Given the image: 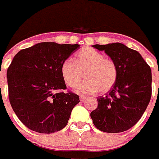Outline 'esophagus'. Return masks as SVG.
<instances>
[{
	"instance_id": "34e87169",
	"label": "esophagus",
	"mask_w": 159,
	"mask_h": 159,
	"mask_svg": "<svg viewBox=\"0 0 159 159\" xmlns=\"http://www.w3.org/2000/svg\"><path fill=\"white\" fill-rule=\"evenodd\" d=\"M80 101H81V102H83V101H85V100L87 99V96H80Z\"/></svg>"
}]
</instances>
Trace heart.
<instances>
[{"mask_svg":"<svg viewBox=\"0 0 159 159\" xmlns=\"http://www.w3.org/2000/svg\"><path fill=\"white\" fill-rule=\"evenodd\" d=\"M60 72L65 84L72 88L80 84L85 73L87 80L77 89L82 93H96L100 90L102 92H108L118 77L116 63L89 47L80 49L75 55L74 62L64 60Z\"/></svg>","mask_w":159,"mask_h":159,"instance_id":"1","label":"heart"}]
</instances>
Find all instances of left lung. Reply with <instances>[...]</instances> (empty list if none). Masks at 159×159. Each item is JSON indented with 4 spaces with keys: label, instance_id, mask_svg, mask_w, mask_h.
<instances>
[{
    "label": "left lung",
    "instance_id": "obj_1",
    "mask_svg": "<svg viewBox=\"0 0 159 159\" xmlns=\"http://www.w3.org/2000/svg\"><path fill=\"white\" fill-rule=\"evenodd\" d=\"M116 63L118 77L108 93L97 97L91 112L94 125L106 133H120L133 127L144 113L152 95L150 67L140 53L123 43L93 45Z\"/></svg>",
    "mask_w": 159,
    "mask_h": 159
}]
</instances>
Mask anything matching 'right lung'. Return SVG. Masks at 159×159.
<instances>
[{
  "label": "right lung",
  "mask_w": 159,
  "mask_h": 159,
  "mask_svg": "<svg viewBox=\"0 0 159 159\" xmlns=\"http://www.w3.org/2000/svg\"><path fill=\"white\" fill-rule=\"evenodd\" d=\"M79 44L43 42L16 53L7 69L9 101L19 120L41 134L59 131L67 125L79 97L67 88L61 65Z\"/></svg>",
  "instance_id": "add662e5"
}]
</instances>
